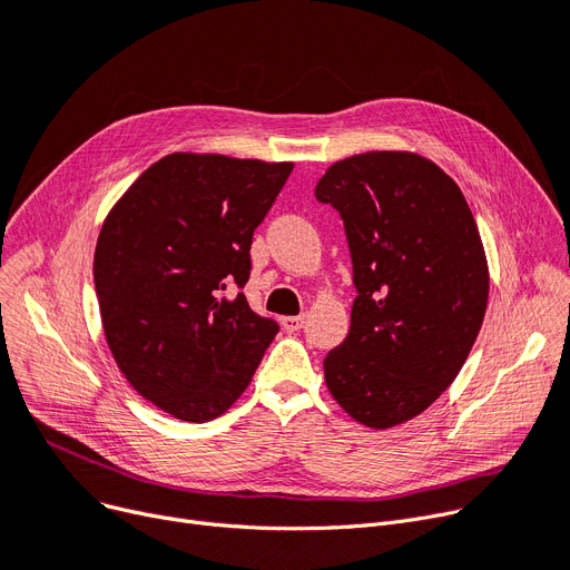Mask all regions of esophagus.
<instances>
[{"label":"esophagus","instance_id":"esophagus-1","mask_svg":"<svg viewBox=\"0 0 570 570\" xmlns=\"http://www.w3.org/2000/svg\"><path fill=\"white\" fill-rule=\"evenodd\" d=\"M282 325H284V331L297 333V331H301V327L305 325V316H284V318H282Z\"/></svg>","mask_w":570,"mask_h":570}]
</instances>
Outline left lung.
<instances>
[{
  "label": "left lung",
  "mask_w": 570,
  "mask_h": 570,
  "mask_svg": "<svg viewBox=\"0 0 570 570\" xmlns=\"http://www.w3.org/2000/svg\"><path fill=\"white\" fill-rule=\"evenodd\" d=\"M314 194L344 222L357 291L348 335L323 361L327 391L357 423L395 428L455 381L481 331V233L460 187L413 153L337 161Z\"/></svg>",
  "instance_id": "8db88e82"
}]
</instances>
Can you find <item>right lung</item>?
Masks as SVG:
<instances>
[{
	"mask_svg": "<svg viewBox=\"0 0 570 570\" xmlns=\"http://www.w3.org/2000/svg\"><path fill=\"white\" fill-rule=\"evenodd\" d=\"M293 170L175 153L115 203L97 239L95 288L106 342L134 391L187 423L222 415L249 385L273 318L243 288L252 237Z\"/></svg>",
	"mask_w": 570,
	"mask_h": 570,
	"instance_id": "right-lung-1",
	"label": "right lung"
}]
</instances>
